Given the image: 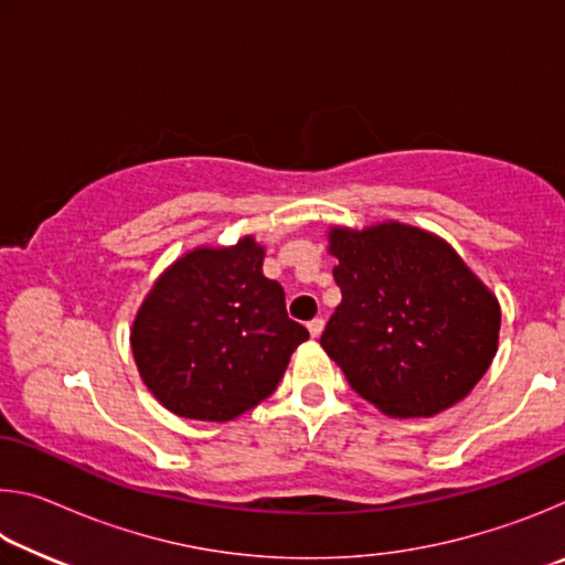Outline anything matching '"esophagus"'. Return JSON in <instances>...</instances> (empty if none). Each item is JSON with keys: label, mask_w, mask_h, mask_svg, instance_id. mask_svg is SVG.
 <instances>
[{"label": "esophagus", "mask_w": 565, "mask_h": 565, "mask_svg": "<svg viewBox=\"0 0 565 565\" xmlns=\"http://www.w3.org/2000/svg\"><path fill=\"white\" fill-rule=\"evenodd\" d=\"M323 323H327V321H323L321 317H317V319H311V321H309V333H311V337H321Z\"/></svg>", "instance_id": "1"}]
</instances>
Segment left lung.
Wrapping results in <instances>:
<instances>
[{
    "instance_id": "8db88e82",
    "label": "left lung",
    "mask_w": 565,
    "mask_h": 565,
    "mask_svg": "<svg viewBox=\"0 0 565 565\" xmlns=\"http://www.w3.org/2000/svg\"><path fill=\"white\" fill-rule=\"evenodd\" d=\"M341 303L321 333L351 388L396 418L454 406L489 371L501 309L434 234L404 224L333 228Z\"/></svg>"
}]
</instances>
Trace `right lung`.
I'll use <instances>...</instances> for the list:
<instances>
[{"mask_svg": "<svg viewBox=\"0 0 565 565\" xmlns=\"http://www.w3.org/2000/svg\"><path fill=\"white\" fill-rule=\"evenodd\" d=\"M264 248H196L159 276L131 329V351L151 394L171 414L232 420L274 394L309 339L286 313L279 281L262 271Z\"/></svg>", "mask_w": 565, "mask_h": 565, "instance_id": "add662e5", "label": "right lung"}]
</instances>
